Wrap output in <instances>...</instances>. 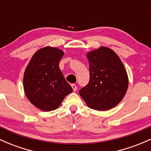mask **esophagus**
<instances>
[{
	"instance_id": "esophagus-1",
	"label": "esophagus",
	"mask_w": 151,
	"mask_h": 151,
	"mask_svg": "<svg viewBox=\"0 0 151 151\" xmlns=\"http://www.w3.org/2000/svg\"><path fill=\"white\" fill-rule=\"evenodd\" d=\"M72 87L73 90H74V91H77V86H76V84H72Z\"/></svg>"
}]
</instances>
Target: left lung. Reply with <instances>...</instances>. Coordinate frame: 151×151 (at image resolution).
I'll return each instance as SVG.
<instances>
[{"mask_svg":"<svg viewBox=\"0 0 151 151\" xmlns=\"http://www.w3.org/2000/svg\"><path fill=\"white\" fill-rule=\"evenodd\" d=\"M89 81L79 93L87 106L97 110H107L123 98L128 86L127 72L121 60L107 47L90 51Z\"/></svg>","mask_w":151,"mask_h":151,"instance_id":"1","label":"left lung"}]
</instances>
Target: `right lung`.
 <instances>
[{
	"mask_svg": "<svg viewBox=\"0 0 151 151\" xmlns=\"http://www.w3.org/2000/svg\"><path fill=\"white\" fill-rule=\"evenodd\" d=\"M63 55L60 49L44 47L34 54L25 70L24 87L26 97L43 111L57 109L73 90L59 69Z\"/></svg>",
	"mask_w": 151,
	"mask_h": 151,
	"instance_id": "add662e5",
	"label": "right lung"
}]
</instances>
